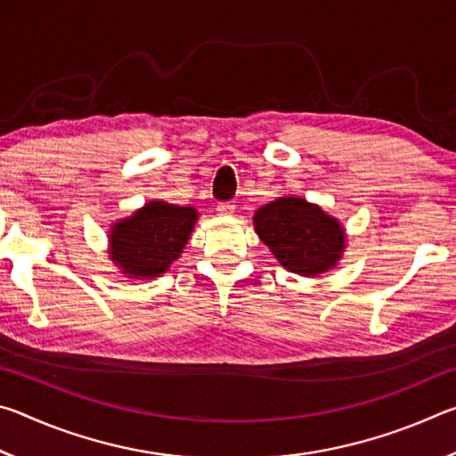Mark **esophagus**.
Instances as JSON below:
<instances>
[{
    "label": "esophagus",
    "instance_id": "34e87169",
    "mask_svg": "<svg viewBox=\"0 0 456 456\" xmlns=\"http://www.w3.org/2000/svg\"><path fill=\"white\" fill-rule=\"evenodd\" d=\"M233 211H235V203H231V200H225V203L217 205L219 215H233Z\"/></svg>",
    "mask_w": 456,
    "mask_h": 456
}]
</instances>
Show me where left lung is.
Instances as JSON below:
<instances>
[{
    "label": "left lung",
    "mask_w": 456,
    "mask_h": 456,
    "mask_svg": "<svg viewBox=\"0 0 456 456\" xmlns=\"http://www.w3.org/2000/svg\"><path fill=\"white\" fill-rule=\"evenodd\" d=\"M253 227L291 273L318 275L334 267L346 247L344 227L302 197H280L261 207Z\"/></svg>",
    "instance_id": "left-lung-1"
}]
</instances>
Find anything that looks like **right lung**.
Segmentation results:
<instances>
[{
  "label": "right lung",
  "mask_w": 456,
  "mask_h": 456,
  "mask_svg": "<svg viewBox=\"0 0 456 456\" xmlns=\"http://www.w3.org/2000/svg\"><path fill=\"white\" fill-rule=\"evenodd\" d=\"M199 213L192 207L151 200L130 217L114 223L108 235V257L134 280L163 275L189 243Z\"/></svg>",
  "instance_id": "1"
}]
</instances>
